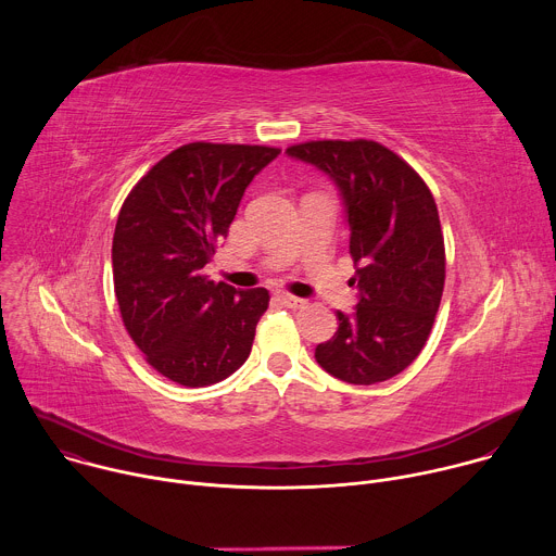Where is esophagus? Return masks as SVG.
Masks as SVG:
<instances>
[{
  "mask_svg": "<svg viewBox=\"0 0 556 556\" xmlns=\"http://www.w3.org/2000/svg\"><path fill=\"white\" fill-rule=\"evenodd\" d=\"M275 296H277L283 305H288V307H301V305H305L303 299H299V296H294V294H288V292H277Z\"/></svg>",
  "mask_w": 556,
  "mask_h": 556,
  "instance_id": "obj_1",
  "label": "esophagus"
}]
</instances>
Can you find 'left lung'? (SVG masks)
Masks as SVG:
<instances>
[{
  "instance_id": "8db88e82",
  "label": "left lung",
  "mask_w": 556,
  "mask_h": 556,
  "mask_svg": "<svg viewBox=\"0 0 556 556\" xmlns=\"http://www.w3.org/2000/svg\"><path fill=\"white\" fill-rule=\"evenodd\" d=\"M286 151L339 187L361 292L352 314L337 312L339 330L314 358L352 384L389 380L418 358L440 307L446 257L435 200L416 169L376 140H309Z\"/></svg>"
}]
</instances>
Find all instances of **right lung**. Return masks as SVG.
<instances>
[{
  "instance_id": "1",
  "label": "right lung",
  "mask_w": 556,
  "mask_h": 556,
  "mask_svg": "<svg viewBox=\"0 0 556 556\" xmlns=\"http://www.w3.org/2000/svg\"><path fill=\"white\" fill-rule=\"evenodd\" d=\"M279 153L262 144H182L121 206L112 268L123 324L144 361L178 384H215L251 354L268 290L215 283L204 266L247 187Z\"/></svg>"
}]
</instances>
